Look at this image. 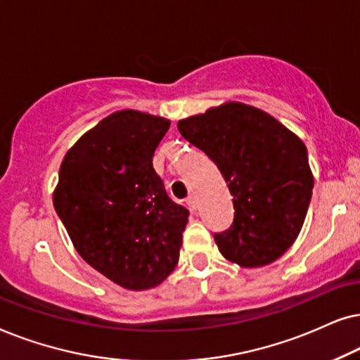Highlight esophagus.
I'll return each mask as SVG.
<instances>
[{
  "label": "esophagus",
  "mask_w": 360,
  "mask_h": 360,
  "mask_svg": "<svg viewBox=\"0 0 360 360\" xmlns=\"http://www.w3.org/2000/svg\"><path fill=\"white\" fill-rule=\"evenodd\" d=\"M186 204L189 205V209L195 210L198 209V198H195V195H189V198L186 199Z\"/></svg>",
  "instance_id": "1"
}]
</instances>
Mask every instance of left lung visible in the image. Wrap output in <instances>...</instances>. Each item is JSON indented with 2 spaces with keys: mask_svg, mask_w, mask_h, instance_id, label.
I'll return each instance as SVG.
<instances>
[{
  "mask_svg": "<svg viewBox=\"0 0 360 360\" xmlns=\"http://www.w3.org/2000/svg\"><path fill=\"white\" fill-rule=\"evenodd\" d=\"M177 130L222 172L236 214L215 243L229 262L257 268L298 237L313 194L304 143L260 108L227 102L179 120Z\"/></svg>",
  "mask_w": 360,
  "mask_h": 360,
  "instance_id": "obj_1",
  "label": "left lung"
}]
</instances>
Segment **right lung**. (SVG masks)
I'll return each mask as SVG.
<instances>
[{"label": "right lung", "instance_id": "right-lung-1", "mask_svg": "<svg viewBox=\"0 0 360 360\" xmlns=\"http://www.w3.org/2000/svg\"><path fill=\"white\" fill-rule=\"evenodd\" d=\"M169 124L136 110L108 115L67 151L52 195L79 255L127 290L155 288L179 260L189 210L153 167Z\"/></svg>", "mask_w": 360, "mask_h": 360}]
</instances>
